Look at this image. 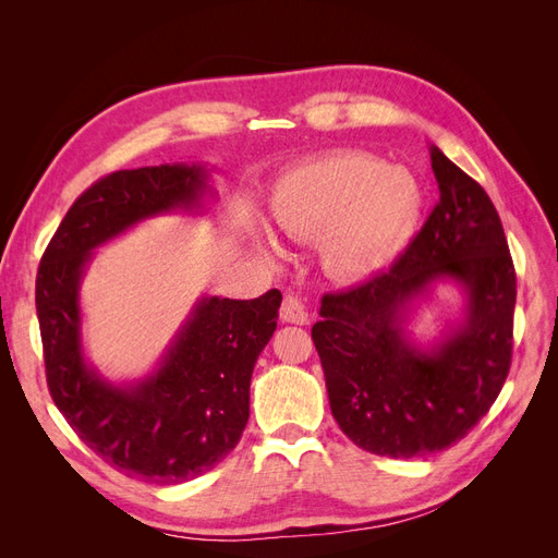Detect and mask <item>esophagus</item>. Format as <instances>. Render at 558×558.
I'll return each instance as SVG.
<instances>
[{
    "label": "esophagus",
    "instance_id": "34e87169",
    "mask_svg": "<svg viewBox=\"0 0 558 558\" xmlns=\"http://www.w3.org/2000/svg\"><path fill=\"white\" fill-rule=\"evenodd\" d=\"M281 320L286 324H295V326H305L310 324V312L298 295H286L281 302Z\"/></svg>",
    "mask_w": 558,
    "mask_h": 558
}]
</instances>
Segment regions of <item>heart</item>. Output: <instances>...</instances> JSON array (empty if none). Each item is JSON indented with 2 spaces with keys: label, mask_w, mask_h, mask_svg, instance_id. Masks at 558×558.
I'll return each mask as SVG.
<instances>
[{
  "label": "heart",
  "mask_w": 558,
  "mask_h": 558,
  "mask_svg": "<svg viewBox=\"0 0 558 558\" xmlns=\"http://www.w3.org/2000/svg\"><path fill=\"white\" fill-rule=\"evenodd\" d=\"M424 211V185L412 172L361 150L300 165L272 193L277 228L298 242H320L324 267L342 281L393 265L414 242ZM267 248L279 253L275 242Z\"/></svg>",
  "instance_id": "obj_1"
}]
</instances>
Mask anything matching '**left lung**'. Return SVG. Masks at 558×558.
Listing matches in <instances>:
<instances>
[{
  "mask_svg": "<svg viewBox=\"0 0 558 558\" xmlns=\"http://www.w3.org/2000/svg\"><path fill=\"white\" fill-rule=\"evenodd\" d=\"M440 202L408 251L377 277L326 293L312 340L330 410L361 449L414 459L442 451L492 410L512 363L517 275L482 185L430 146ZM440 278L469 293L464 324L424 352L403 337L411 302Z\"/></svg>",
  "mask_w": 558,
  "mask_h": 558,
  "instance_id": "left-lung-1",
  "label": "left lung"
}]
</instances>
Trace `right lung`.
I'll use <instances>...</instances> for the list:
<instances>
[{
    "mask_svg": "<svg viewBox=\"0 0 558 558\" xmlns=\"http://www.w3.org/2000/svg\"><path fill=\"white\" fill-rule=\"evenodd\" d=\"M205 193L199 165L140 167L99 179L62 218L37 272L50 398L99 459L154 484L193 480L238 447L253 365L277 330L281 293L202 298L156 373L113 386L83 359L78 286L93 248L144 218L199 207Z\"/></svg>",
    "mask_w": 558,
    "mask_h": 558,
    "instance_id": "add662e5",
    "label": "right lung"
}]
</instances>
